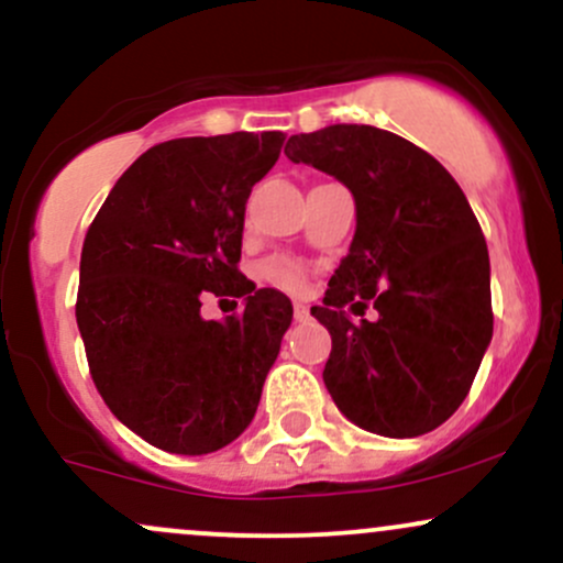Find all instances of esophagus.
I'll return each instance as SVG.
<instances>
[{"mask_svg":"<svg viewBox=\"0 0 563 563\" xmlns=\"http://www.w3.org/2000/svg\"><path fill=\"white\" fill-rule=\"evenodd\" d=\"M292 316H295V321H308V319H311V308L302 306V302H295Z\"/></svg>","mask_w":563,"mask_h":563,"instance_id":"1","label":"esophagus"}]
</instances>
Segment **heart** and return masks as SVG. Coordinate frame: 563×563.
<instances>
[{
	"instance_id": "1",
	"label": "heart",
	"mask_w": 563,
	"mask_h": 563,
	"mask_svg": "<svg viewBox=\"0 0 563 563\" xmlns=\"http://www.w3.org/2000/svg\"><path fill=\"white\" fill-rule=\"evenodd\" d=\"M261 276L263 282L274 284V287L279 289H287V292H306L308 289V271L306 265L292 261V257L287 255H276L271 257V261H265L261 265Z\"/></svg>"
}]
</instances>
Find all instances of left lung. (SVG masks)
Returning <instances> with one entry per match:
<instances>
[{
	"label": "left lung",
	"instance_id": "1",
	"mask_svg": "<svg viewBox=\"0 0 563 563\" xmlns=\"http://www.w3.org/2000/svg\"><path fill=\"white\" fill-rule=\"evenodd\" d=\"M284 154L356 199L349 255L311 308L332 334L327 390L364 431H433L468 396L495 324L489 252L463 188L428 151L369 124L300 132Z\"/></svg>",
	"mask_w": 563,
	"mask_h": 563
}]
</instances>
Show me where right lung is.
<instances>
[{
    "label": "right lung",
    "instance_id": "obj_1",
    "mask_svg": "<svg viewBox=\"0 0 563 563\" xmlns=\"http://www.w3.org/2000/svg\"><path fill=\"white\" fill-rule=\"evenodd\" d=\"M282 132L178 137L130 164L87 229L77 324L106 407L148 444L207 454L255 418L292 302L239 271L244 207ZM205 294L245 298L225 322Z\"/></svg>",
    "mask_w": 563,
    "mask_h": 563
}]
</instances>
